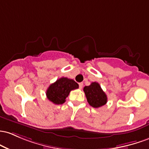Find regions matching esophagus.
Here are the masks:
<instances>
[{
    "label": "esophagus",
    "instance_id": "esophagus-1",
    "mask_svg": "<svg viewBox=\"0 0 149 149\" xmlns=\"http://www.w3.org/2000/svg\"><path fill=\"white\" fill-rule=\"evenodd\" d=\"M79 88H82V87H83V83L82 82L79 83Z\"/></svg>",
    "mask_w": 149,
    "mask_h": 149
}]
</instances>
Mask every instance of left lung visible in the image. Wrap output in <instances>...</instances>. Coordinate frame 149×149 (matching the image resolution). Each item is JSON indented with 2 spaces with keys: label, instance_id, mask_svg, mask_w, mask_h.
Wrapping results in <instances>:
<instances>
[{
  "label": "left lung",
  "instance_id": "left-lung-1",
  "mask_svg": "<svg viewBox=\"0 0 149 149\" xmlns=\"http://www.w3.org/2000/svg\"><path fill=\"white\" fill-rule=\"evenodd\" d=\"M88 104L93 108H100L106 104L108 98L98 82H92L89 86L84 87Z\"/></svg>",
  "mask_w": 149,
  "mask_h": 149
}]
</instances>
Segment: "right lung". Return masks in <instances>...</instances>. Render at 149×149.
Here are the masks:
<instances>
[{"label": "right lung", "mask_w": 149, "mask_h": 149, "mask_svg": "<svg viewBox=\"0 0 149 149\" xmlns=\"http://www.w3.org/2000/svg\"><path fill=\"white\" fill-rule=\"evenodd\" d=\"M79 88V84L73 79L61 77L51 84L46 90V97L54 104H63L72 90Z\"/></svg>", "instance_id": "obj_1"}]
</instances>
